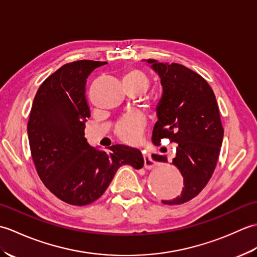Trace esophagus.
Wrapping results in <instances>:
<instances>
[{
  "label": "esophagus",
  "mask_w": 257,
  "mask_h": 257,
  "mask_svg": "<svg viewBox=\"0 0 257 257\" xmlns=\"http://www.w3.org/2000/svg\"><path fill=\"white\" fill-rule=\"evenodd\" d=\"M144 160H145V168L148 169V170H150V169L155 167V161L152 160V158L150 157L149 154L144 155Z\"/></svg>",
  "instance_id": "34e87169"
}]
</instances>
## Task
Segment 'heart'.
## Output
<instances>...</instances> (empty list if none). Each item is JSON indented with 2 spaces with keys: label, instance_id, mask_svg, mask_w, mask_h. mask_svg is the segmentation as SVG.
Listing matches in <instances>:
<instances>
[{
  "label": "heart",
  "instance_id": "heart-1",
  "mask_svg": "<svg viewBox=\"0 0 257 257\" xmlns=\"http://www.w3.org/2000/svg\"><path fill=\"white\" fill-rule=\"evenodd\" d=\"M123 87H136L143 92L149 85V79L143 70L138 68H127L121 76ZM145 123L136 116H127L120 119L116 125V134L124 143H136L138 141Z\"/></svg>",
  "mask_w": 257,
  "mask_h": 257
}]
</instances>
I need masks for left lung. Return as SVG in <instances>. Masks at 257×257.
Segmentation results:
<instances>
[{"mask_svg":"<svg viewBox=\"0 0 257 257\" xmlns=\"http://www.w3.org/2000/svg\"><path fill=\"white\" fill-rule=\"evenodd\" d=\"M147 62L159 75L163 88L152 143L158 146L168 138L177 144L172 165L181 172L184 185L181 194L162 203L182 204L203 190L216 167L224 135L219 106L210 85L193 70L177 63ZM152 159L168 162L165 156L152 155Z\"/></svg>","mask_w":257,"mask_h":257,"instance_id":"left-lung-1","label":"left lung"}]
</instances>
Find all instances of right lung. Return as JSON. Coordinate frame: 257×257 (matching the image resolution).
Segmentation results:
<instances>
[{"label":"right lung","mask_w":257,"mask_h":257,"mask_svg":"<svg viewBox=\"0 0 257 257\" xmlns=\"http://www.w3.org/2000/svg\"><path fill=\"white\" fill-rule=\"evenodd\" d=\"M107 64L77 61L65 64L44 80L33 101L27 134L36 171L59 200L87 205L99 199L123 165L144 167L141 152L116 145L109 152L92 148L85 138L90 117L86 79Z\"/></svg>","instance_id":"right-lung-1"}]
</instances>
